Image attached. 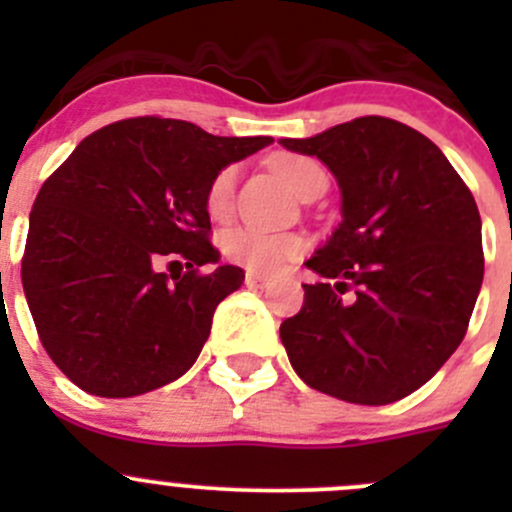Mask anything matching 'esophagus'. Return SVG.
<instances>
[{
    "label": "esophagus",
    "mask_w": 512,
    "mask_h": 512,
    "mask_svg": "<svg viewBox=\"0 0 512 512\" xmlns=\"http://www.w3.org/2000/svg\"><path fill=\"white\" fill-rule=\"evenodd\" d=\"M245 285L250 289H265V287H270V280H267V277H262V275H257V272H247Z\"/></svg>",
    "instance_id": "34e87169"
}]
</instances>
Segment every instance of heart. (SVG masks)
<instances>
[{
	"mask_svg": "<svg viewBox=\"0 0 512 512\" xmlns=\"http://www.w3.org/2000/svg\"><path fill=\"white\" fill-rule=\"evenodd\" d=\"M272 170L282 178V183L292 190L294 195H302L312 185L314 178L324 175L319 163L312 158L294 156V153H280L272 158ZM237 168L227 165L213 178L205 193V208L213 218H225L230 213L232 195H235ZM225 260L232 265H240L245 270L257 272V275H275L287 262L302 255L304 240L294 232H267L257 227H230L220 240Z\"/></svg>",
	"mask_w": 512,
	"mask_h": 512,
	"instance_id": "b5f03b06",
	"label": "heart"
}]
</instances>
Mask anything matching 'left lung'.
<instances>
[{"label":"left lung","instance_id":"8db88e82","mask_svg":"<svg viewBox=\"0 0 512 512\" xmlns=\"http://www.w3.org/2000/svg\"><path fill=\"white\" fill-rule=\"evenodd\" d=\"M342 190V223L304 265L324 282L280 337L299 379L349 404L414 394L468 329L483 285L480 215L441 148L394 118L364 116L312 138Z\"/></svg>","mask_w":512,"mask_h":512}]
</instances>
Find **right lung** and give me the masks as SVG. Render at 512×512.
<instances>
[{"instance_id":"add662e5","label":"right lung","mask_w":512,"mask_h":512,"mask_svg":"<svg viewBox=\"0 0 512 512\" xmlns=\"http://www.w3.org/2000/svg\"><path fill=\"white\" fill-rule=\"evenodd\" d=\"M270 136H213L173 118L98 128L41 185L22 285L46 354L79 389L128 399L180 379L245 272L215 265L205 193ZM185 261L165 276L163 261ZM172 264V263H171Z\"/></svg>"}]
</instances>
